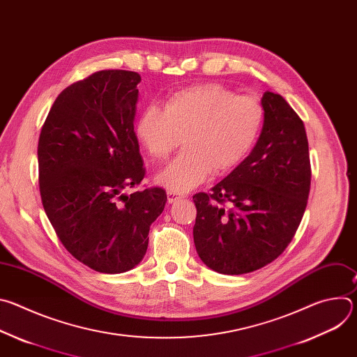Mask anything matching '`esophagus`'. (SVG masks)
I'll return each instance as SVG.
<instances>
[{"instance_id":"1","label":"esophagus","mask_w":357,"mask_h":357,"mask_svg":"<svg viewBox=\"0 0 357 357\" xmlns=\"http://www.w3.org/2000/svg\"><path fill=\"white\" fill-rule=\"evenodd\" d=\"M181 199H182L181 195L174 193V192H168V203H175V202H178Z\"/></svg>"}]
</instances>
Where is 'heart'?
I'll list each match as a JSON object with an SVG mask.
<instances>
[{
	"mask_svg": "<svg viewBox=\"0 0 357 357\" xmlns=\"http://www.w3.org/2000/svg\"><path fill=\"white\" fill-rule=\"evenodd\" d=\"M266 112L256 97L209 83L171 94L164 109L148 106L135 123V135L154 161L167 160L181 141L183 151L157 182L185 193L209 175H225L241 164L257 144Z\"/></svg>",
	"mask_w": 357,
	"mask_h": 357,
	"instance_id": "b5f03b06",
	"label": "heart"
}]
</instances>
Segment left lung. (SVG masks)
<instances>
[{
    "mask_svg": "<svg viewBox=\"0 0 357 357\" xmlns=\"http://www.w3.org/2000/svg\"><path fill=\"white\" fill-rule=\"evenodd\" d=\"M264 124L251 154L211 192L193 196L200 260L227 275L260 270L295 236L311 189L308 138L299 116L266 91Z\"/></svg>",
    "mask_w": 357,
    "mask_h": 357,
    "instance_id": "left-lung-1",
    "label": "left lung"
}]
</instances>
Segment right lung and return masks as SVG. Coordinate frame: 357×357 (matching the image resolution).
Returning <instances> with one entry per match:
<instances>
[{"instance_id":"right-lung-1","label":"right lung","mask_w":357,"mask_h":357,"mask_svg":"<svg viewBox=\"0 0 357 357\" xmlns=\"http://www.w3.org/2000/svg\"><path fill=\"white\" fill-rule=\"evenodd\" d=\"M141 76L100 70L55 100L38 142L45 213L72 256L94 271L120 274L145 256L149 226L167 193L126 195L145 176L134 132Z\"/></svg>"}]
</instances>
